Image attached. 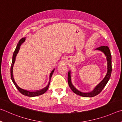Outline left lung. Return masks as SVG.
<instances>
[{
  "label": "left lung",
  "instance_id": "obj_1",
  "mask_svg": "<svg viewBox=\"0 0 122 122\" xmlns=\"http://www.w3.org/2000/svg\"><path fill=\"white\" fill-rule=\"evenodd\" d=\"M97 50H100L103 52L107 57V60L108 62V71L107 73L106 76L103 80L100 83V84L97 86L90 93H82L81 92L79 91L78 89H76L75 87H74L73 85L72 84L71 80V72H69L68 73V77H67V81L68 84H69V86L71 90L73 92L77 94L78 95L81 96V97H93L97 95L101 92L103 90L104 87L106 86V85L107 84L109 80L110 77L111 76V74H112V56H111L110 51L109 50V48H108V46H101L97 48Z\"/></svg>",
  "mask_w": 122,
  "mask_h": 122
}]
</instances>
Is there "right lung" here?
<instances>
[{
	"label": "right lung",
	"instance_id": "obj_1",
	"mask_svg": "<svg viewBox=\"0 0 122 122\" xmlns=\"http://www.w3.org/2000/svg\"><path fill=\"white\" fill-rule=\"evenodd\" d=\"M25 38H22L20 41H19L18 44H17V46L16 47L15 50L14 52L13 53V58H12V64H11V67H10V77H11L12 81L14 83V84L15 86V87H16V88L18 89L19 91L22 94L24 95L25 96H27V97H36V96L42 95V94H44V93L46 92L47 90L48 89V88L49 87V85H50V82H49L48 86H47L46 87H45L44 88L41 89V90L37 91L36 92H29V91H28L26 90H25V89H23L22 88H21L20 87H19L16 84V82H15L14 78H13V65H14V63L15 62V61L16 56L17 55V53H18L19 52V49H20V46H21V44H22L23 43L25 42ZM54 70H55V69H53L50 73V81L51 76H52L53 72H54Z\"/></svg>",
	"mask_w": 122,
	"mask_h": 122
}]
</instances>
